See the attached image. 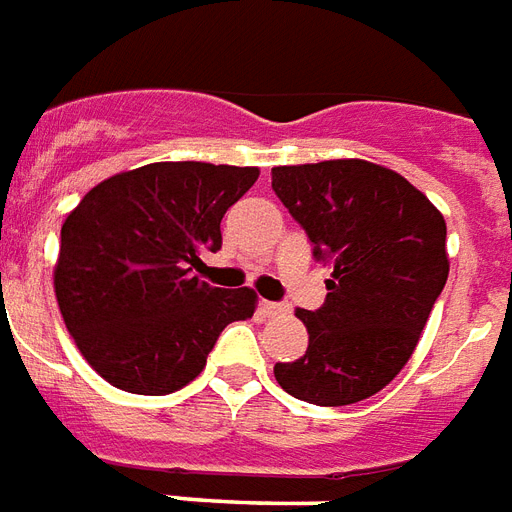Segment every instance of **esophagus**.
Segmentation results:
<instances>
[{"mask_svg": "<svg viewBox=\"0 0 512 512\" xmlns=\"http://www.w3.org/2000/svg\"><path fill=\"white\" fill-rule=\"evenodd\" d=\"M263 311H265V316H284V313H289V308H287V305L271 303V300H265Z\"/></svg>", "mask_w": 512, "mask_h": 512, "instance_id": "esophagus-1", "label": "esophagus"}]
</instances>
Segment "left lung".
<instances>
[{"instance_id": "1", "label": "left lung", "mask_w": 512, "mask_h": 512, "mask_svg": "<svg viewBox=\"0 0 512 512\" xmlns=\"http://www.w3.org/2000/svg\"><path fill=\"white\" fill-rule=\"evenodd\" d=\"M273 191L332 265L327 303L297 308L308 350L273 374L289 396L345 406L412 358L449 276L446 220L406 177L364 159L273 167Z\"/></svg>"}]
</instances>
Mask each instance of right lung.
I'll return each instance as SVG.
<instances>
[{"label": "right lung", "mask_w": 512, "mask_h": 512, "mask_svg": "<svg viewBox=\"0 0 512 512\" xmlns=\"http://www.w3.org/2000/svg\"><path fill=\"white\" fill-rule=\"evenodd\" d=\"M257 177V167L154 162L111 175L68 212L55 297L84 361L114 388L175 393L231 321L252 319V289L209 287L191 268L220 249V220Z\"/></svg>", "instance_id": "right-lung-1"}]
</instances>
